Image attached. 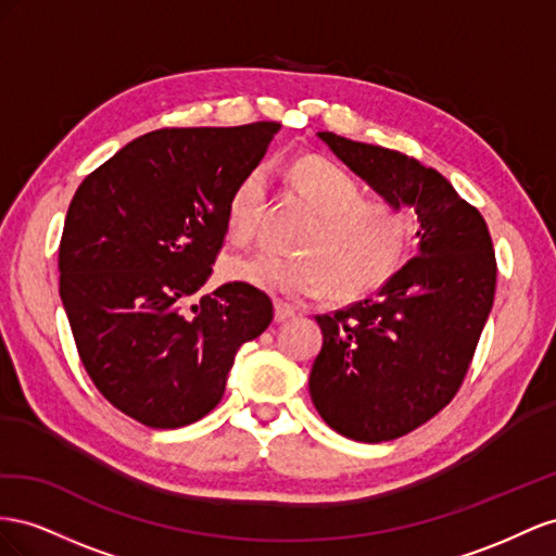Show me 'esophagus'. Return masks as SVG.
Wrapping results in <instances>:
<instances>
[{"label": "esophagus", "instance_id": "obj_1", "mask_svg": "<svg viewBox=\"0 0 556 556\" xmlns=\"http://www.w3.org/2000/svg\"><path fill=\"white\" fill-rule=\"evenodd\" d=\"M293 316H295L293 307H289L287 303H275V321L277 324L289 321V319H293Z\"/></svg>", "mask_w": 556, "mask_h": 556}]
</instances>
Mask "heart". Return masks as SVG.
Segmentation results:
<instances>
[{
    "label": "heart",
    "mask_w": 556,
    "mask_h": 556,
    "mask_svg": "<svg viewBox=\"0 0 556 556\" xmlns=\"http://www.w3.org/2000/svg\"><path fill=\"white\" fill-rule=\"evenodd\" d=\"M265 181V169L253 167L232 188L226 226L235 242L244 244L253 237ZM289 181L316 214L300 242L305 258H281L261 251L232 258L226 265L228 279L291 300L324 298L332 283L342 295L379 287L405 249V212L384 198H361V186L352 174L319 155L295 161Z\"/></svg>",
    "instance_id": "b5f03b06"
}]
</instances>
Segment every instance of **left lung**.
Masks as SVG:
<instances>
[{
    "mask_svg": "<svg viewBox=\"0 0 556 556\" xmlns=\"http://www.w3.org/2000/svg\"><path fill=\"white\" fill-rule=\"evenodd\" d=\"M379 198L417 216V253L375 298L316 316L309 395L344 438L415 431L462 387L494 305L496 258L482 214L433 167L384 147L316 132Z\"/></svg>",
    "mask_w": 556,
    "mask_h": 556,
    "instance_id": "8db88e82",
    "label": "left lung"
}]
</instances>
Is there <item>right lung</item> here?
<instances>
[{
    "instance_id": "add662e5",
    "label": "right lung",
    "mask_w": 556,
    "mask_h": 556,
    "mask_svg": "<svg viewBox=\"0 0 556 556\" xmlns=\"http://www.w3.org/2000/svg\"><path fill=\"white\" fill-rule=\"evenodd\" d=\"M279 123L141 135L78 186L60 242V298L78 356L125 415L179 428L224 399L240 346L273 321L256 287L232 281L200 303L228 232L232 188Z\"/></svg>"
}]
</instances>
